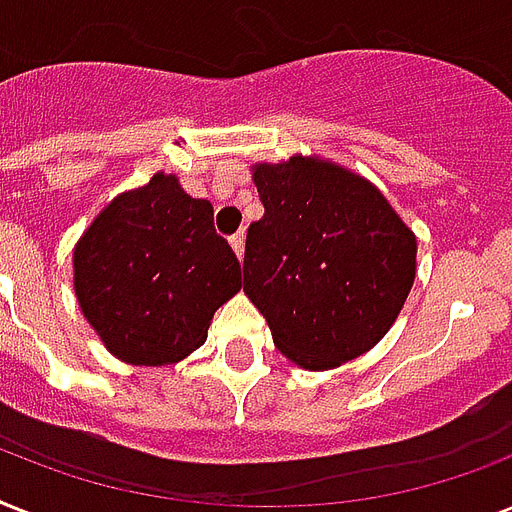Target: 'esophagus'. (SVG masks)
I'll use <instances>...</instances> for the list:
<instances>
[{
	"mask_svg": "<svg viewBox=\"0 0 512 512\" xmlns=\"http://www.w3.org/2000/svg\"><path fill=\"white\" fill-rule=\"evenodd\" d=\"M244 239H247V236H244V231H236L231 236V247H233V252H236V257L244 255Z\"/></svg>",
	"mask_w": 512,
	"mask_h": 512,
	"instance_id": "34e87169",
	"label": "esophagus"
}]
</instances>
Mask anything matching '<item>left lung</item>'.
Masks as SVG:
<instances>
[{
    "label": "left lung",
    "instance_id": "obj_1",
    "mask_svg": "<svg viewBox=\"0 0 512 512\" xmlns=\"http://www.w3.org/2000/svg\"><path fill=\"white\" fill-rule=\"evenodd\" d=\"M255 185L265 215L247 231L244 292L276 348L305 369L366 353L412 289L414 233L372 183L321 159L257 164Z\"/></svg>",
    "mask_w": 512,
    "mask_h": 512
}]
</instances>
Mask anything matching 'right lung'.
<instances>
[{
	"label": "right lung",
	"instance_id": "right-lung-1",
	"mask_svg": "<svg viewBox=\"0 0 512 512\" xmlns=\"http://www.w3.org/2000/svg\"><path fill=\"white\" fill-rule=\"evenodd\" d=\"M212 215L207 199L154 175L111 201L76 244V300L116 358L164 366L204 345L215 311L241 289Z\"/></svg>",
	"mask_w": 512,
	"mask_h": 512
}]
</instances>
